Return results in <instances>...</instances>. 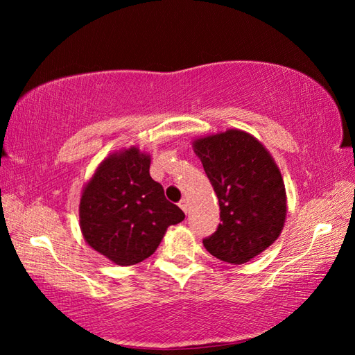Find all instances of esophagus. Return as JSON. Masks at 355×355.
Listing matches in <instances>:
<instances>
[{"label": "esophagus", "mask_w": 355, "mask_h": 355, "mask_svg": "<svg viewBox=\"0 0 355 355\" xmlns=\"http://www.w3.org/2000/svg\"><path fill=\"white\" fill-rule=\"evenodd\" d=\"M178 206H180V207H182V210H183V212H184V214H187V212H189V202H187V200H184V198H183L182 201H180V202H178Z\"/></svg>", "instance_id": "esophagus-1"}]
</instances>
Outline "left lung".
Listing matches in <instances>:
<instances>
[{
	"instance_id": "obj_1",
	"label": "left lung",
	"mask_w": 355,
	"mask_h": 355,
	"mask_svg": "<svg viewBox=\"0 0 355 355\" xmlns=\"http://www.w3.org/2000/svg\"><path fill=\"white\" fill-rule=\"evenodd\" d=\"M193 150L221 210V224L202 244L224 262H248L284 229L286 197L281 171L262 143L241 130L197 139Z\"/></svg>"
}]
</instances>
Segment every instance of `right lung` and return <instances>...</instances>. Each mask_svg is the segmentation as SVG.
Wrapping results in <instances>:
<instances>
[{
  "label": "right lung",
  "mask_w": 355,
  "mask_h": 355,
  "mask_svg": "<svg viewBox=\"0 0 355 355\" xmlns=\"http://www.w3.org/2000/svg\"><path fill=\"white\" fill-rule=\"evenodd\" d=\"M150 157L131 146L99 164L82 191L79 224L88 245L117 266L153 254L169 225L184 220L149 175Z\"/></svg>",
  "instance_id": "1"
}]
</instances>
